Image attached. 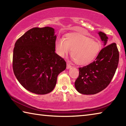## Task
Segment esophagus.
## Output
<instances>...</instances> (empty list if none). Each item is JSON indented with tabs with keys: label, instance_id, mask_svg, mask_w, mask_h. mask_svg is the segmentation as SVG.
Here are the masks:
<instances>
[{
	"label": "esophagus",
	"instance_id": "esophagus-1",
	"mask_svg": "<svg viewBox=\"0 0 126 126\" xmlns=\"http://www.w3.org/2000/svg\"><path fill=\"white\" fill-rule=\"evenodd\" d=\"M72 67V65H71V64H70L69 62H68L67 63V69H69L70 68Z\"/></svg>",
	"mask_w": 126,
	"mask_h": 126
}]
</instances>
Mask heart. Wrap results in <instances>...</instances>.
<instances>
[{
    "label": "heart",
    "mask_w": 126,
    "mask_h": 126,
    "mask_svg": "<svg viewBox=\"0 0 126 126\" xmlns=\"http://www.w3.org/2000/svg\"><path fill=\"white\" fill-rule=\"evenodd\" d=\"M55 49L59 56L64 57L71 51L74 61L80 65L87 64L96 58L101 49V43L82 34L69 33L65 39L58 38L55 41Z\"/></svg>",
    "instance_id": "obj_1"
}]
</instances>
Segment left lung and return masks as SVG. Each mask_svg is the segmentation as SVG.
Returning <instances> with one entry per match:
<instances>
[{"label": "left lung", "instance_id": "1", "mask_svg": "<svg viewBox=\"0 0 126 126\" xmlns=\"http://www.w3.org/2000/svg\"><path fill=\"white\" fill-rule=\"evenodd\" d=\"M105 47L100 51L93 62L79 68V76L74 83L78 92L83 94H94L107 87L116 73L119 62V51L117 44L107 45L106 34L98 33Z\"/></svg>", "mask_w": 126, "mask_h": 126}]
</instances>
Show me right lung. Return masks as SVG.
Wrapping results in <instances>:
<instances>
[{"instance_id": "right-lung-1", "label": "right lung", "mask_w": 126, "mask_h": 126, "mask_svg": "<svg viewBox=\"0 0 126 126\" xmlns=\"http://www.w3.org/2000/svg\"><path fill=\"white\" fill-rule=\"evenodd\" d=\"M56 35L51 27L33 28L15 43L13 69L21 85L37 94L52 92L58 74L66 68L64 59L55 52Z\"/></svg>"}]
</instances>
